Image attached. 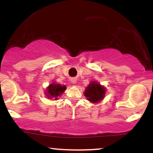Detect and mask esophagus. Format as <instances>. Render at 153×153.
<instances>
[{"label":"esophagus","instance_id":"1","mask_svg":"<svg viewBox=\"0 0 153 153\" xmlns=\"http://www.w3.org/2000/svg\"><path fill=\"white\" fill-rule=\"evenodd\" d=\"M71 81L72 83L75 84V83H76L77 80H76V79H75V78H71Z\"/></svg>","mask_w":153,"mask_h":153}]
</instances>
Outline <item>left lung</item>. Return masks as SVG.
I'll return each mask as SVG.
<instances>
[{
    "mask_svg": "<svg viewBox=\"0 0 153 153\" xmlns=\"http://www.w3.org/2000/svg\"><path fill=\"white\" fill-rule=\"evenodd\" d=\"M106 88L97 81L90 82L84 91V96L92 103H99L104 99Z\"/></svg>",
    "mask_w": 153,
    "mask_h": 153,
    "instance_id": "left-lung-1",
    "label": "left lung"
}]
</instances>
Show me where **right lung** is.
Instances as JSON below:
<instances>
[{
    "label": "right lung",
    "mask_w": 153,
    "mask_h": 153,
    "mask_svg": "<svg viewBox=\"0 0 153 153\" xmlns=\"http://www.w3.org/2000/svg\"><path fill=\"white\" fill-rule=\"evenodd\" d=\"M66 88L65 85H62L61 84L53 82L47 88L45 96H47V98H48V99L57 100L59 96L63 94V92L66 90Z\"/></svg>",
    "instance_id": "1"
}]
</instances>
